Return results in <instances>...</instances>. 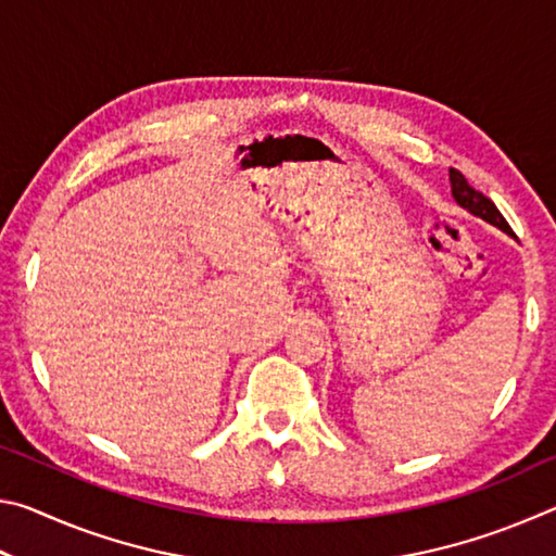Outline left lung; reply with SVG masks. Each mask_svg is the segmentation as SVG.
I'll use <instances>...</instances> for the list:
<instances>
[{
	"instance_id": "left-lung-1",
	"label": "left lung",
	"mask_w": 556,
	"mask_h": 556,
	"mask_svg": "<svg viewBox=\"0 0 556 556\" xmlns=\"http://www.w3.org/2000/svg\"><path fill=\"white\" fill-rule=\"evenodd\" d=\"M448 178H451V193H454V199H456L458 205H464L466 211L478 215V218L493 223V225H497V228H501V230L513 235V228H510V225H507V220L503 218V213L495 208V203H493L491 199H488V195H483L481 191H476V188L466 181L464 174H460L458 168H451Z\"/></svg>"
}]
</instances>
